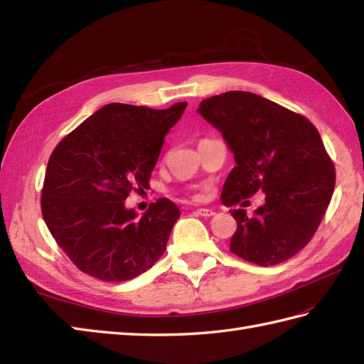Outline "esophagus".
<instances>
[{
	"instance_id": "1",
	"label": "esophagus",
	"mask_w": 364,
	"mask_h": 364,
	"mask_svg": "<svg viewBox=\"0 0 364 364\" xmlns=\"http://www.w3.org/2000/svg\"><path fill=\"white\" fill-rule=\"evenodd\" d=\"M196 213L198 215H203V218H211V215H214V211L210 210V208H198V210H196Z\"/></svg>"
}]
</instances>
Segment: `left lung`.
Wrapping results in <instances>:
<instances>
[{"instance_id": "8db88e82", "label": "left lung", "mask_w": 364, "mask_h": 364, "mask_svg": "<svg viewBox=\"0 0 364 364\" xmlns=\"http://www.w3.org/2000/svg\"><path fill=\"white\" fill-rule=\"evenodd\" d=\"M198 112L235 153L223 205H237L258 191L266 196L252 218L231 211L237 228L230 250L258 266L292 258L311 241L335 189V166L319 131L304 115L242 90L206 98Z\"/></svg>"}]
</instances>
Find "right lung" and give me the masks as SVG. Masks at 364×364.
Instances as JSON below:
<instances>
[{"label": "right lung", "mask_w": 364, "mask_h": 364, "mask_svg": "<svg viewBox=\"0 0 364 364\" xmlns=\"http://www.w3.org/2000/svg\"><path fill=\"white\" fill-rule=\"evenodd\" d=\"M186 106L106 105L53 150L42 188V215L81 272L103 282H127L166 252L180 218L178 206L158 198L137 219L123 202L133 191L149 188L164 137Z\"/></svg>", "instance_id": "add662e5"}]
</instances>
